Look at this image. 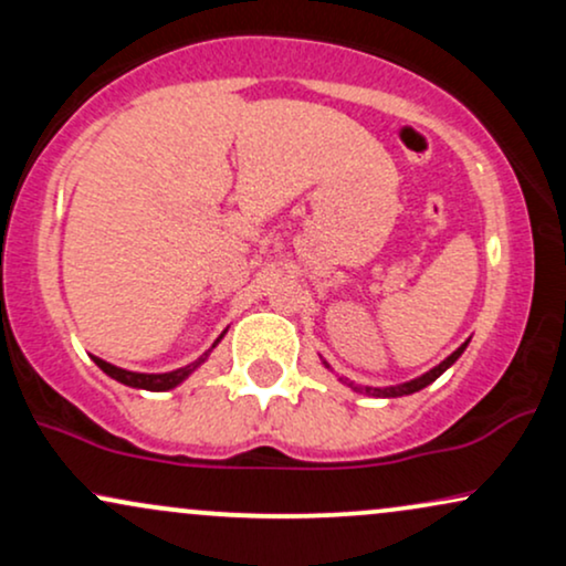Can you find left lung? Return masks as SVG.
Returning <instances> with one entry per match:
<instances>
[{
	"mask_svg": "<svg viewBox=\"0 0 566 566\" xmlns=\"http://www.w3.org/2000/svg\"><path fill=\"white\" fill-rule=\"evenodd\" d=\"M465 346H469V340H465L463 346H460L458 350H452V354L447 356V359L441 361V365H437L433 369H428L426 375H420V378H415V380H409V382H399V386H388V388H369V386H356V382L346 380V386H350V388H354V391H359V394L382 396V399H394V396H407V394H415V391H420V388L431 386V382L437 380L441 373H447V369H450V367L454 365V361L460 359V354H463ZM324 367H329L327 361H324Z\"/></svg>",
	"mask_w": 566,
	"mask_h": 566,
	"instance_id": "obj_1",
	"label": "left lung"
}]
</instances>
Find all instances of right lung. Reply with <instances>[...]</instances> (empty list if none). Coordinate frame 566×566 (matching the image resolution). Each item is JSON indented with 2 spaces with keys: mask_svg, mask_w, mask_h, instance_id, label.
I'll return each mask as SVG.
<instances>
[{
  "mask_svg": "<svg viewBox=\"0 0 566 566\" xmlns=\"http://www.w3.org/2000/svg\"><path fill=\"white\" fill-rule=\"evenodd\" d=\"M223 335H226V333H223ZM223 335H220V337H223ZM220 337H218L216 343H212V348L218 346ZM212 348H210V350H212ZM210 350H207V354H201L197 361H191V365H186V367H180V369H172V373H157V375L129 373V369H122V367L108 365V361L97 359V356H93V359H95V365L101 367L103 373L108 375V378L125 382V386H129V388H143V391H170V388L180 386V382H184V380L188 378V375H191L193 369H197L199 365H205V359H207V356H210Z\"/></svg>",
  "mask_w": 566,
  "mask_h": 566,
  "instance_id": "right-lung-1",
  "label": "right lung"
}]
</instances>
